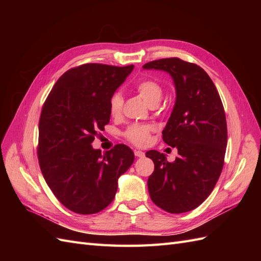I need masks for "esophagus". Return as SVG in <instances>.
Listing matches in <instances>:
<instances>
[{
	"label": "esophagus",
	"instance_id": "34e87169",
	"mask_svg": "<svg viewBox=\"0 0 261 261\" xmlns=\"http://www.w3.org/2000/svg\"><path fill=\"white\" fill-rule=\"evenodd\" d=\"M134 153H135V155H136L137 158H143V156H145V152H144V151H140V150H135V151H134Z\"/></svg>",
	"mask_w": 261,
	"mask_h": 261
}]
</instances>
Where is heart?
<instances>
[{
	"label": "heart",
	"instance_id": "obj_1",
	"mask_svg": "<svg viewBox=\"0 0 261 261\" xmlns=\"http://www.w3.org/2000/svg\"><path fill=\"white\" fill-rule=\"evenodd\" d=\"M135 89L139 96L150 106L161 100L162 88L160 84L153 80H143L135 85ZM123 108V96L120 91H115L109 101L110 113L113 116L120 115ZM153 132V126L145 123H136L128 126L124 136L129 143L137 147H145L149 144L150 136Z\"/></svg>",
	"mask_w": 261,
	"mask_h": 261
}]
</instances>
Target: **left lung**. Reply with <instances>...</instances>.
Returning <instances> with one entry per match:
<instances>
[{
	"label": "left lung",
	"instance_id": "left-lung-1",
	"mask_svg": "<svg viewBox=\"0 0 261 261\" xmlns=\"http://www.w3.org/2000/svg\"><path fill=\"white\" fill-rule=\"evenodd\" d=\"M143 68L169 73L176 90L162 138L178 156L169 162L156 150L146 152L154 163L148 178L150 198L170 213L191 211L208 198L223 169L227 128L222 101L209 75L194 63L169 58Z\"/></svg>",
	"mask_w": 261,
	"mask_h": 261
}]
</instances>
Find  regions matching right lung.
<instances>
[{"mask_svg":"<svg viewBox=\"0 0 261 261\" xmlns=\"http://www.w3.org/2000/svg\"><path fill=\"white\" fill-rule=\"evenodd\" d=\"M134 68L88 63L55 83L39 120L38 159L58 200L70 211L93 215L114 199L117 179L134 162L126 145L105 153L91 144L110 122L109 101Z\"/></svg>","mask_w":261,"mask_h":261,"instance_id":"right-lung-1","label":"right lung"}]
</instances>
